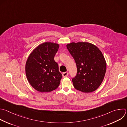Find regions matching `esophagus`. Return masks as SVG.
<instances>
[{"label": "esophagus", "instance_id": "obj_1", "mask_svg": "<svg viewBox=\"0 0 127 127\" xmlns=\"http://www.w3.org/2000/svg\"><path fill=\"white\" fill-rule=\"evenodd\" d=\"M68 72H64L62 73V76H63V77H66L68 76Z\"/></svg>", "mask_w": 127, "mask_h": 127}]
</instances>
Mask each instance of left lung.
Here are the masks:
<instances>
[{
    "label": "left lung",
    "mask_w": 127,
    "mask_h": 127,
    "mask_svg": "<svg viewBox=\"0 0 127 127\" xmlns=\"http://www.w3.org/2000/svg\"><path fill=\"white\" fill-rule=\"evenodd\" d=\"M67 48L75 60L76 76L72 79L74 88L84 93L96 90L106 71V62L100 49L89 42H72Z\"/></svg>",
    "instance_id": "obj_1"
}]
</instances>
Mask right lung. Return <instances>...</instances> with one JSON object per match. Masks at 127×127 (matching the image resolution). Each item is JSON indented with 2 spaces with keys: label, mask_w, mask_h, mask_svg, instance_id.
<instances>
[{
  "label": "right lung",
  "mask_w": 127,
  "mask_h": 127,
  "mask_svg": "<svg viewBox=\"0 0 127 127\" xmlns=\"http://www.w3.org/2000/svg\"><path fill=\"white\" fill-rule=\"evenodd\" d=\"M59 45L46 42L38 46L29 55L25 65V73L32 87L40 92L56 89L62 77L54 56Z\"/></svg>",
  "instance_id": "1"
}]
</instances>
